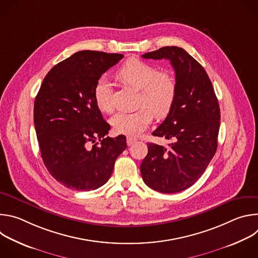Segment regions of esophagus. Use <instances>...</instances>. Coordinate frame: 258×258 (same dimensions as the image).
Wrapping results in <instances>:
<instances>
[{
  "label": "esophagus",
  "instance_id": "obj_1",
  "mask_svg": "<svg viewBox=\"0 0 258 258\" xmlns=\"http://www.w3.org/2000/svg\"><path fill=\"white\" fill-rule=\"evenodd\" d=\"M138 141V139H136V138H133V137H127L126 138V144L128 145V146H132V145H134L136 142Z\"/></svg>",
  "mask_w": 258,
  "mask_h": 258
}]
</instances>
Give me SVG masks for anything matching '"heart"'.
<instances>
[{"label": "heart", "mask_w": 258, "mask_h": 258, "mask_svg": "<svg viewBox=\"0 0 258 258\" xmlns=\"http://www.w3.org/2000/svg\"><path fill=\"white\" fill-rule=\"evenodd\" d=\"M116 78L126 86L140 90V109L134 112H119L110 122L115 133L137 136L148 127L153 114L158 118L165 117L174 105L177 88L174 78L167 71L140 59H128L117 71ZM112 89L110 83L100 78L94 87V100L103 112L112 110Z\"/></svg>", "instance_id": "b5f03b06"}]
</instances>
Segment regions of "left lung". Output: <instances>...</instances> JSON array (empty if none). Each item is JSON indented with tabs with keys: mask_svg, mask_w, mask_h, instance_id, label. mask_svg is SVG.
<instances>
[{
	"mask_svg": "<svg viewBox=\"0 0 258 258\" xmlns=\"http://www.w3.org/2000/svg\"><path fill=\"white\" fill-rule=\"evenodd\" d=\"M142 57L170 61L177 94L171 111L152 133L169 140V148L148 143L141 174L151 189L177 193L197 181L215 154L220 123L218 101L205 69L183 49L163 47Z\"/></svg>",
	"mask_w": 258,
	"mask_h": 258,
	"instance_id": "left-lung-1",
	"label": "left lung"
}]
</instances>
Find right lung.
Returning a JSON list of instances; mask_svg holds the SVG:
<instances>
[{
	"label": "right lung",
	"instance_id": "obj_1",
	"mask_svg": "<svg viewBox=\"0 0 258 258\" xmlns=\"http://www.w3.org/2000/svg\"><path fill=\"white\" fill-rule=\"evenodd\" d=\"M122 54L80 51L55 65L35 97L33 121L43 161L63 186L91 191L109 179L126 138L106 137L110 125L94 100V87Z\"/></svg>",
	"mask_w": 258,
	"mask_h": 258
}]
</instances>
